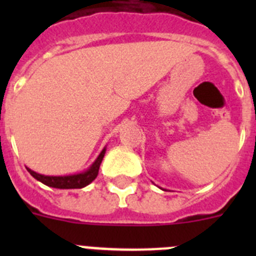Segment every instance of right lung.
<instances>
[{
  "instance_id": "add662e5",
  "label": "right lung",
  "mask_w": 256,
  "mask_h": 256,
  "mask_svg": "<svg viewBox=\"0 0 256 256\" xmlns=\"http://www.w3.org/2000/svg\"><path fill=\"white\" fill-rule=\"evenodd\" d=\"M106 148H102L100 155L97 156V159L92 162V165L87 170L80 172L76 174H69V176H44V174L36 173L34 170L28 169L29 173L33 176L37 180L42 182L44 184L48 187H54V188L60 190H69V188H83V187L88 186L98 174V169H100L101 162H102L104 156H105Z\"/></svg>"
}]
</instances>
